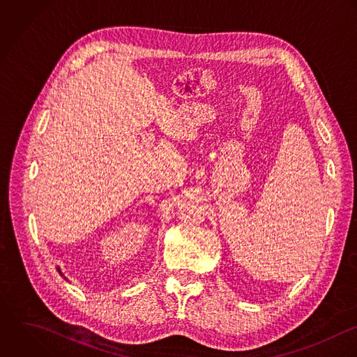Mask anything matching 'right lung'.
I'll return each mask as SVG.
<instances>
[{"instance_id":"add662e5","label":"right lung","mask_w":357,"mask_h":357,"mask_svg":"<svg viewBox=\"0 0 357 357\" xmlns=\"http://www.w3.org/2000/svg\"><path fill=\"white\" fill-rule=\"evenodd\" d=\"M56 271H58V272H59V275H61V276H62V278H63V279H65V280H66V282H69V280H68V278H66V276H65V275H63V273H62V271H61V268H59V266H56Z\"/></svg>"}]
</instances>
